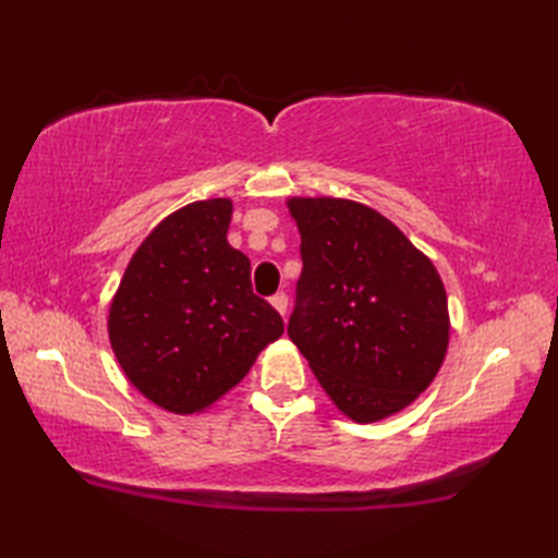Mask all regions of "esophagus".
I'll return each instance as SVG.
<instances>
[{
    "mask_svg": "<svg viewBox=\"0 0 558 558\" xmlns=\"http://www.w3.org/2000/svg\"><path fill=\"white\" fill-rule=\"evenodd\" d=\"M270 304H272V310H276L280 316H286V314H288V294H286V292L272 294V298H270Z\"/></svg>",
    "mask_w": 558,
    "mask_h": 558,
    "instance_id": "obj_1",
    "label": "esophagus"
}]
</instances>
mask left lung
<instances>
[{"label":"left lung","instance_id":"1","mask_svg":"<svg viewBox=\"0 0 558 558\" xmlns=\"http://www.w3.org/2000/svg\"><path fill=\"white\" fill-rule=\"evenodd\" d=\"M302 276L288 336L352 422L405 410L448 350V300L436 266L381 213L357 201L288 198Z\"/></svg>","mask_w":558,"mask_h":558}]
</instances>
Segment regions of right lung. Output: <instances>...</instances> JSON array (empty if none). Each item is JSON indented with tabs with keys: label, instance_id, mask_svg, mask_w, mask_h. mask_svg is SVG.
I'll list each match as a JSON object with an SVG mask.
<instances>
[{
	"label": "right lung",
	"instance_id": "obj_1",
	"mask_svg": "<svg viewBox=\"0 0 558 558\" xmlns=\"http://www.w3.org/2000/svg\"><path fill=\"white\" fill-rule=\"evenodd\" d=\"M230 220V198L170 213L136 248L110 304L122 372L174 414L210 408L286 330L254 294L248 258L228 242Z\"/></svg>",
	"mask_w": 558,
	"mask_h": 558
}]
</instances>
